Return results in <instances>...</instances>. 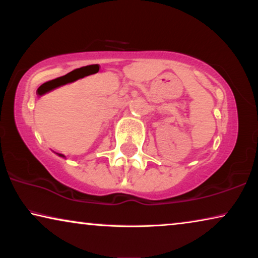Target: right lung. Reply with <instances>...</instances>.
<instances>
[{
    "label": "right lung",
    "mask_w": 258,
    "mask_h": 258,
    "mask_svg": "<svg viewBox=\"0 0 258 258\" xmlns=\"http://www.w3.org/2000/svg\"><path fill=\"white\" fill-rule=\"evenodd\" d=\"M57 155H58L59 157H64V155H62V154H57Z\"/></svg>",
    "instance_id": "right-lung-1"
}]
</instances>
